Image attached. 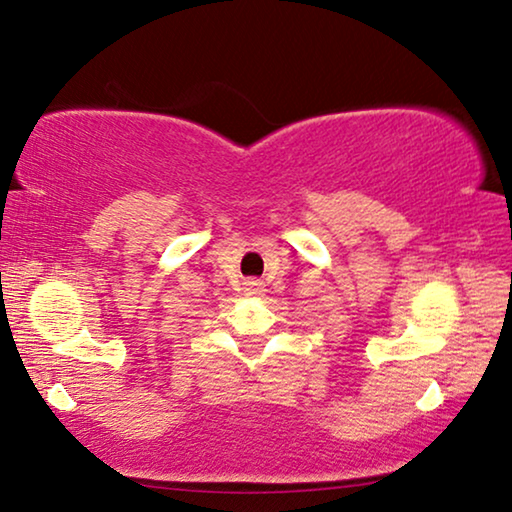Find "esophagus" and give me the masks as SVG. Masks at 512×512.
Listing matches in <instances>:
<instances>
[{
  "label": "esophagus",
  "mask_w": 512,
  "mask_h": 512,
  "mask_svg": "<svg viewBox=\"0 0 512 512\" xmlns=\"http://www.w3.org/2000/svg\"><path fill=\"white\" fill-rule=\"evenodd\" d=\"M242 290H245V295H249V297L263 295L265 293V283L261 279H247L245 283H242Z\"/></svg>",
  "instance_id": "1"
}]
</instances>
